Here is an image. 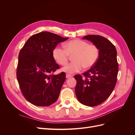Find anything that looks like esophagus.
<instances>
[{
  "label": "esophagus",
  "mask_w": 135,
  "mask_h": 135,
  "mask_svg": "<svg viewBox=\"0 0 135 135\" xmlns=\"http://www.w3.org/2000/svg\"><path fill=\"white\" fill-rule=\"evenodd\" d=\"M71 77H72V76L71 75H70V74H66V78L67 79L70 78H71Z\"/></svg>",
  "instance_id": "obj_1"
}]
</instances>
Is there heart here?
Segmentation results:
<instances>
[{
    "label": "heart",
    "mask_w": 135,
    "mask_h": 135,
    "mask_svg": "<svg viewBox=\"0 0 135 135\" xmlns=\"http://www.w3.org/2000/svg\"><path fill=\"white\" fill-rule=\"evenodd\" d=\"M65 48L56 47L52 52L55 60L60 65L65 66L68 61L69 56H73L74 62L67 65L62 71L69 74L79 72L84 69H90L95 65L99 57V50L94 44L80 39L70 40L65 44Z\"/></svg>",
    "instance_id": "b5f03b06"
}]
</instances>
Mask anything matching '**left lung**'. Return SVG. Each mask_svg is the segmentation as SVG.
Returning a JSON list of instances; mask_svg holds the SVG:
<instances>
[{
	"instance_id": "left-lung-1",
	"label": "left lung",
	"mask_w": 135,
	"mask_h": 135,
	"mask_svg": "<svg viewBox=\"0 0 135 135\" xmlns=\"http://www.w3.org/2000/svg\"><path fill=\"white\" fill-rule=\"evenodd\" d=\"M83 39L90 40L99 50L98 60L89 70L75 75V94L78 100L88 107L103 103L111 95L115 86L118 73L117 50L108 39L100 35H88Z\"/></svg>"
}]
</instances>
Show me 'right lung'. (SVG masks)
<instances>
[{"mask_svg":"<svg viewBox=\"0 0 135 135\" xmlns=\"http://www.w3.org/2000/svg\"><path fill=\"white\" fill-rule=\"evenodd\" d=\"M68 39L40 32L30 37L20 50L17 79L24 97L32 104L48 107L58 99L66 74H52L60 68L52 52L59 43Z\"/></svg>","mask_w":135,"mask_h":135,"instance_id":"1","label":"right lung"}]
</instances>
